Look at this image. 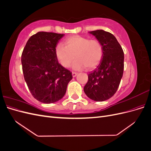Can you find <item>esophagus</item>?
I'll list each match as a JSON object with an SVG mask.
<instances>
[{
    "instance_id": "esophagus-1",
    "label": "esophagus",
    "mask_w": 151,
    "mask_h": 151,
    "mask_svg": "<svg viewBox=\"0 0 151 151\" xmlns=\"http://www.w3.org/2000/svg\"><path fill=\"white\" fill-rule=\"evenodd\" d=\"M72 76L73 77H76L77 75V72H72Z\"/></svg>"
}]
</instances>
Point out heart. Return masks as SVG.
Masks as SVG:
<instances>
[{
  "label": "heart",
  "instance_id": "1",
  "mask_svg": "<svg viewBox=\"0 0 151 151\" xmlns=\"http://www.w3.org/2000/svg\"><path fill=\"white\" fill-rule=\"evenodd\" d=\"M64 44H58L55 53L60 64L65 68L70 66L74 57L76 58L73 62L72 68L75 70H81L86 67L87 69H92L98 65L102 58L103 46L97 39L89 40L74 35L66 38Z\"/></svg>",
  "mask_w": 151,
  "mask_h": 151
}]
</instances>
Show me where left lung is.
<instances>
[{
  "label": "left lung",
  "instance_id": "obj_1",
  "mask_svg": "<svg viewBox=\"0 0 151 151\" xmlns=\"http://www.w3.org/2000/svg\"><path fill=\"white\" fill-rule=\"evenodd\" d=\"M90 33L102 44L103 54L99 64L88 74L84 91L90 99L103 101L111 98L119 87L124 68V53L111 33L102 29Z\"/></svg>",
  "mask_w": 151,
  "mask_h": 151
}]
</instances>
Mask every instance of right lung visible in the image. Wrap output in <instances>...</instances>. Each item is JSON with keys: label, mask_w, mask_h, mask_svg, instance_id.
<instances>
[{"label": "right lung", "mask_w": 151, "mask_h": 151, "mask_svg": "<svg viewBox=\"0 0 151 151\" xmlns=\"http://www.w3.org/2000/svg\"><path fill=\"white\" fill-rule=\"evenodd\" d=\"M63 34L38 32L27 42L21 55L24 80L32 96L43 103L61 99L72 72L58 63L55 49Z\"/></svg>", "instance_id": "obj_1"}]
</instances>
